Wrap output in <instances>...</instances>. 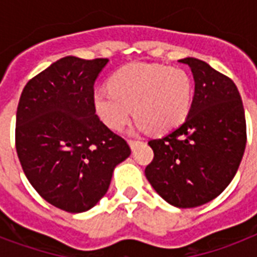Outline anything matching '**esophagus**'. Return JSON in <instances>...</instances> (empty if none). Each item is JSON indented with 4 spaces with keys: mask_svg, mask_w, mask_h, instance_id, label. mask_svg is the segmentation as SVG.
Returning a JSON list of instances; mask_svg holds the SVG:
<instances>
[{
    "mask_svg": "<svg viewBox=\"0 0 257 257\" xmlns=\"http://www.w3.org/2000/svg\"><path fill=\"white\" fill-rule=\"evenodd\" d=\"M140 144H141V141H139V140H129V147H131V149H132V151H135V149H136Z\"/></svg>",
    "mask_w": 257,
    "mask_h": 257,
    "instance_id": "obj_1",
    "label": "esophagus"
}]
</instances>
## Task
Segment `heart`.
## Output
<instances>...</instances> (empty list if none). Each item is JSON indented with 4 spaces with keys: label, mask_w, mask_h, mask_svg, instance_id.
Returning <instances> with one entry per match:
<instances>
[{
    "label": "heart",
    "mask_w": 257,
    "mask_h": 257,
    "mask_svg": "<svg viewBox=\"0 0 257 257\" xmlns=\"http://www.w3.org/2000/svg\"><path fill=\"white\" fill-rule=\"evenodd\" d=\"M109 88L93 93L97 116L112 131H121L131 117H137V129L165 133L187 120L193 85L181 68L164 64L132 62L113 74Z\"/></svg>",
    "instance_id": "heart-1"
}]
</instances>
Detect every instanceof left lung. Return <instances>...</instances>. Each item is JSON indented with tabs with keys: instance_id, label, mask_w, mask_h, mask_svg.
<instances>
[{
	"instance_id": "obj_1",
	"label": "left lung",
	"mask_w": 257,
	"mask_h": 257,
	"mask_svg": "<svg viewBox=\"0 0 257 257\" xmlns=\"http://www.w3.org/2000/svg\"><path fill=\"white\" fill-rule=\"evenodd\" d=\"M187 64L195 94L187 120L151 140L155 157L145 168L153 189L173 207L209 203L229 185L243 159L247 128L243 101L231 78L193 57Z\"/></svg>"
}]
</instances>
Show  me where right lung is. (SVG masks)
Returning a JSON list of instances; mask_svg holds the SVG:
<instances>
[{"mask_svg":"<svg viewBox=\"0 0 257 257\" xmlns=\"http://www.w3.org/2000/svg\"><path fill=\"white\" fill-rule=\"evenodd\" d=\"M108 61L61 58L26 84L18 102L16 149L25 176L42 199L70 213L94 207L131 155L93 106Z\"/></svg>","mask_w":257,"mask_h":257,"instance_id":"add662e5","label":"right lung"}]
</instances>
